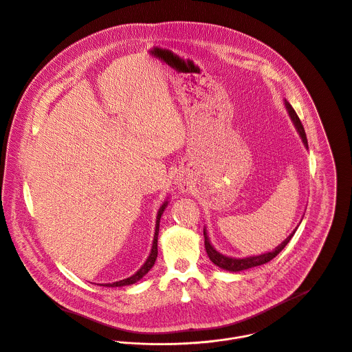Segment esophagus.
Wrapping results in <instances>:
<instances>
[{"instance_id":"1","label":"esophagus","mask_w":352,"mask_h":352,"mask_svg":"<svg viewBox=\"0 0 352 352\" xmlns=\"http://www.w3.org/2000/svg\"><path fill=\"white\" fill-rule=\"evenodd\" d=\"M178 184H179L181 186H185V184H186V182H185L184 179H179V181H178Z\"/></svg>"}]
</instances>
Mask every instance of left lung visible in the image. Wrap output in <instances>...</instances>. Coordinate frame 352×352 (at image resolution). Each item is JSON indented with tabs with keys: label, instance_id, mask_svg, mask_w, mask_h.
<instances>
[{
	"label": "left lung",
	"instance_id": "obj_1",
	"mask_svg": "<svg viewBox=\"0 0 352 352\" xmlns=\"http://www.w3.org/2000/svg\"><path fill=\"white\" fill-rule=\"evenodd\" d=\"M284 102H285V109H287V111H288V114H289L291 120L294 121V125H295L296 131L299 132V136L302 138V141H303L305 146L307 148L309 145H307L306 133H305V129H303V125H302V122H300L299 117L296 116V113H295V110L292 109V106H291L287 100H284ZM294 234H295V230L291 232V235H288V236H287V239H285V241H283V242H281L280 245H279L275 250H272V252H270V253L260 254V256L246 257V258H231V257L223 256V254H220L219 252H216V250H214V248H213L211 243H210V239H208V235H207V232H206V228H204V238H206L204 243H206V249H207L208 257L211 258V261L214 264V265H217L219 268L226 270V271L238 272V271L249 270V268L258 267V265H263V264L270 263L272 258H275V257L280 253L281 250L285 248V245L289 242V239L292 238V235H294Z\"/></svg>",
	"mask_w": 352,
	"mask_h": 352
}]
</instances>
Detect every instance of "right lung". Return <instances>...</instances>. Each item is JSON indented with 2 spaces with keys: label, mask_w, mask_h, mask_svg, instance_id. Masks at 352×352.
Segmentation results:
<instances>
[{
  "label": "right lung",
  "mask_w": 352,
  "mask_h": 352,
  "mask_svg": "<svg viewBox=\"0 0 352 352\" xmlns=\"http://www.w3.org/2000/svg\"><path fill=\"white\" fill-rule=\"evenodd\" d=\"M167 207V201L160 207V210L157 212V217H156V228H155V235H153V243H152V249H151V254L149 257L146 258V261L144 263V265L141 267L140 270L131 278L128 279H124V280L116 281V283H110V284H104L107 287H122V285H129V284H133L138 280H140L141 278L148 274V271L153 267L155 261H156V257H157V235H159V221H160V217H162V213L166 210Z\"/></svg>",
  "instance_id": "right-lung-1"
}]
</instances>
